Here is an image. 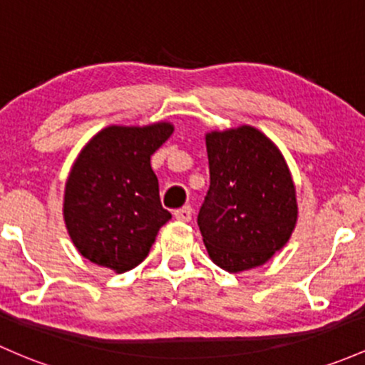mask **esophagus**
<instances>
[{"instance_id":"esophagus-1","label":"esophagus","mask_w":365,"mask_h":365,"mask_svg":"<svg viewBox=\"0 0 365 365\" xmlns=\"http://www.w3.org/2000/svg\"><path fill=\"white\" fill-rule=\"evenodd\" d=\"M192 215H194V211H192L190 206H185L182 207V210L175 211V218L178 220V222H190Z\"/></svg>"}]
</instances>
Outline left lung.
Here are the masks:
<instances>
[{"mask_svg": "<svg viewBox=\"0 0 365 365\" xmlns=\"http://www.w3.org/2000/svg\"><path fill=\"white\" fill-rule=\"evenodd\" d=\"M210 190L197 225L215 265L230 274L265 265L298 222L296 187L279 147L242 124L206 133Z\"/></svg>", "mask_w": 365, "mask_h": 365, "instance_id": "8db88e82", "label": "left lung"}]
</instances>
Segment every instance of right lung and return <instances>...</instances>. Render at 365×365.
Masks as SVG:
<instances>
[{"label": "right lung", "mask_w": 365, "mask_h": 365, "mask_svg": "<svg viewBox=\"0 0 365 365\" xmlns=\"http://www.w3.org/2000/svg\"><path fill=\"white\" fill-rule=\"evenodd\" d=\"M173 131L168 121L110 124L78 154L67 176L62 213L72 244L91 263L115 274L131 270L170 222L150 155Z\"/></svg>", "instance_id": "add662e5"}]
</instances>
